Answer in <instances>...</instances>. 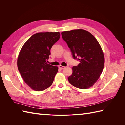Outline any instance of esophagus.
I'll use <instances>...</instances> for the list:
<instances>
[{
    "mask_svg": "<svg viewBox=\"0 0 125 125\" xmlns=\"http://www.w3.org/2000/svg\"><path fill=\"white\" fill-rule=\"evenodd\" d=\"M59 69H63L64 68H65V67H63V66H61V65H60V66H59Z\"/></svg>",
    "mask_w": 125,
    "mask_h": 125,
    "instance_id": "34e87169",
    "label": "esophagus"
}]
</instances>
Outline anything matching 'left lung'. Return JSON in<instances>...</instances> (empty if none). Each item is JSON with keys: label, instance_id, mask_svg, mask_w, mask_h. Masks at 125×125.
<instances>
[{"label": "left lung", "instance_id": "left-lung-1", "mask_svg": "<svg viewBox=\"0 0 125 125\" xmlns=\"http://www.w3.org/2000/svg\"><path fill=\"white\" fill-rule=\"evenodd\" d=\"M62 35L73 58L80 61L72 68L73 73L68 78L69 83L79 89L90 88L99 79L104 68V56L99 43L82 29L62 32Z\"/></svg>", "mask_w": 125, "mask_h": 125}]
</instances>
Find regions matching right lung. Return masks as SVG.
Segmentation results:
<instances>
[{
    "label": "right lung",
    "instance_id": "add662e5",
    "mask_svg": "<svg viewBox=\"0 0 125 125\" xmlns=\"http://www.w3.org/2000/svg\"><path fill=\"white\" fill-rule=\"evenodd\" d=\"M59 38V32L37 33L22 46L17 60L18 70L25 82L33 90L41 91L53 83L58 68L46 62L52 47Z\"/></svg>",
    "mask_w": 125,
    "mask_h": 125
}]
</instances>
